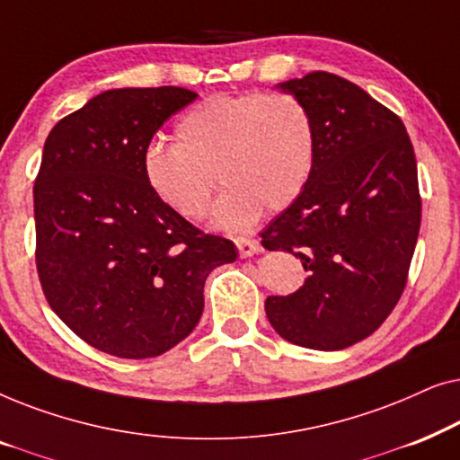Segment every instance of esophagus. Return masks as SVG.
Returning a JSON list of instances; mask_svg holds the SVG:
<instances>
[{"instance_id":"1","label":"esophagus","mask_w":460,"mask_h":460,"mask_svg":"<svg viewBox=\"0 0 460 460\" xmlns=\"http://www.w3.org/2000/svg\"><path fill=\"white\" fill-rule=\"evenodd\" d=\"M236 249L241 257H251V255L260 253L261 244L253 241V238H236Z\"/></svg>"}]
</instances>
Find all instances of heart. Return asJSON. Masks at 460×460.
Wrapping results in <instances>:
<instances>
[{
  "mask_svg": "<svg viewBox=\"0 0 460 460\" xmlns=\"http://www.w3.org/2000/svg\"><path fill=\"white\" fill-rule=\"evenodd\" d=\"M178 142H153L142 169L163 205L192 219L209 213L217 181L226 188L213 211L217 230H249L268 211L299 199L316 163V125L291 93H219L192 106L175 125Z\"/></svg>",
  "mask_w": 460,
  "mask_h": 460,
  "instance_id": "1",
  "label": "heart"
}]
</instances>
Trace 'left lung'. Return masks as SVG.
Segmentation results:
<instances>
[{
    "label": "left lung",
    "instance_id": "8db88e82",
    "mask_svg": "<svg viewBox=\"0 0 460 460\" xmlns=\"http://www.w3.org/2000/svg\"><path fill=\"white\" fill-rule=\"evenodd\" d=\"M276 90L316 125V163L299 199L261 232L304 263L299 291L266 299L270 324L301 348L335 351L379 329L406 287L420 228L417 159L404 123L362 87L314 71Z\"/></svg>",
    "mask_w": 460,
    "mask_h": 460
}]
</instances>
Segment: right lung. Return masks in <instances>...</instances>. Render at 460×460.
Instances as JSON below:
<instances>
[{
	"label": "right lung",
	"instance_id": "add662e5",
	"mask_svg": "<svg viewBox=\"0 0 460 460\" xmlns=\"http://www.w3.org/2000/svg\"><path fill=\"white\" fill-rule=\"evenodd\" d=\"M197 100L184 87H121L54 125L35 180L37 272L58 318L92 348L142 360L199 324L228 238L205 234L144 180V150Z\"/></svg>",
	"mask_w": 460,
	"mask_h": 460
}]
</instances>
